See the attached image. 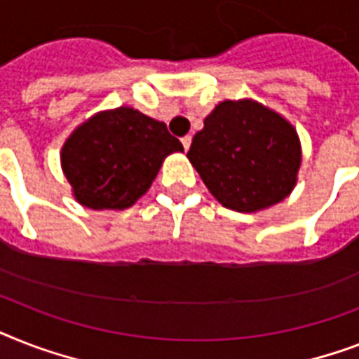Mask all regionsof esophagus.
I'll use <instances>...</instances> for the list:
<instances>
[{
	"label": "esophagus",
	"mask_w": 359,
	"mask_h": 359,
	"mask_svg": "<svg viewBox=\"0 0 359 359\" xmlns=\"http://www.w3.org/2000/svg\"><path fill=\"white\" fill-rule=\"evenodd\" d=\"M182 147H184V151H188V149H190V145H191V135H184V137H182Z\"/></svg>",
	"instance_id": "esophagus-1"
}]
</instances>
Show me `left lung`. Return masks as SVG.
I'll return each instance as SVG.
<instances>
[{
	"label": "left lung",
	"instance_id": "obj_1",
	"mask_svg": "<svg viewBox=\"0 0 359 359\" xmlns=\"http://www.w3.org/2000/svg\"><path fill=\"white\" fill-rule=\"evenodd\" d=\"M208 191L225 208L259 212L290 196L302 145L283 115L253 98L224 100L205 117L188 151Z\"/></svg>",
	"mask_w": 359,
	"mask_h": 359
}]
</instances>
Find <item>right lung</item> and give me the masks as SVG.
I'll list each match as a JSON object with an SVG mask.
<instances>
[{
	"mask_svg": "<svg viewBox=\"0 0 359 359\" xmlns=\"http://www.w3.org/2000/svg\"><path fill=\"white\" fill-rule=\"evenodd\" d=\"M182 151L162 121L119 106L91 115L72 130L61 149V169L80 205L124 210L145 196L163 160Z\"/></svg>",
	"mask_w": 359,
	"mask_h": 359,
	"instance_id": "add662e5",
	"label": "right lung"
}]
</instances>
